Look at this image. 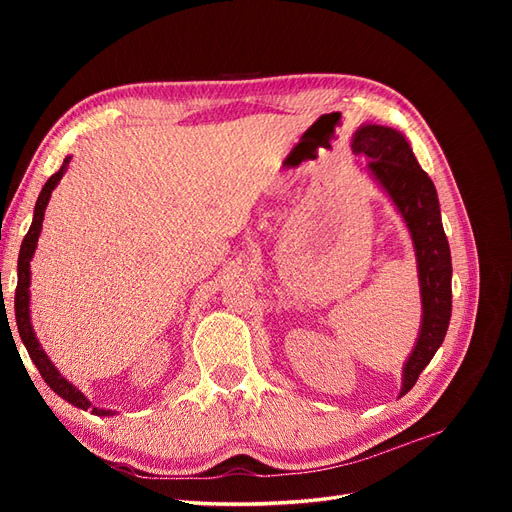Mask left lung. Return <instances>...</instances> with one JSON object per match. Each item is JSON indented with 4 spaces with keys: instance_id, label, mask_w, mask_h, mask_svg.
<instances>
[{
    "instance_id": "left-lung-1",
    "label": "left lung",
    "mask_w": 512,
    "mask_h": 512,
    "mask_svg": "<svg viewBox=\"0 0 512 512\" xmlns=\"http://www.w3.org/2000/svg\"><path fill=\"white\" fill-rule=\"evenodd\" d=\"M352 151L367 160L369 175L393 200L410 230L416 252L423 318L416 346L408 356L401 378V395H406L442 346L451 322V247L442 228L438 192L425 170L418 166L404 134L376 123H365L354 132Z\"/></svg>"
}]
</instances>
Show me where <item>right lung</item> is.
<instances>
[{
  "label": "right lung",
  "mask_w": 512,
  "mask_h": 512,
  "mask_svg": "<svg viewBox=\"0 0 512 512\" xmlns=\"http://www.w3.org/2000/svg\"><path fill=\"white\" fill-rule=\"evenodd\" d=\"M70 156L64 160V164H61V168L57 170L55 175H51V179L44 183V188L36 200V209H34V222L32 226H29L27 235L21 243V252H19V282H17V292H14V318H17V327H19V335L23 339V344L29 352V359L34 361V365L38 367L42 380L51 386V389L59 395L64 397L66 401H70L72 406L81 408V410H87L91 406V401L76 389L74 384H70L64 376L59 374V369H55V365L51 363L49 356H46V352L42 350L38 337L34 333V327H32V318H29V284H32V271H29V262H32L34 258V252H36V245H38V237H40V230H42V220H44V211H46V205H49V198H51V192L55 190V185L59 183V179L64 177L66 168L70 164ZM98 416H108V414H115L111 410H100V408H94L91 410Z\"/></svg>",
  "instance_id": "1"
}]
</instances>
